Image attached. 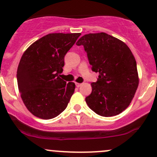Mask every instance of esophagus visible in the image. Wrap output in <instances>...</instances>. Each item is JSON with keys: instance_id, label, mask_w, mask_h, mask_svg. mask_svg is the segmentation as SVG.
Returning a JSON list of instances; mask_svg holds the SVG:
<instances>
[{"instance_id": "34e87169", "label": "esophagus", "mask_w": 157, "mask_h": 157, "mask_svg": "<svg viewBox=\"0 0 157 157\" xmlns=\"http://www.w3.org/2000/svg\"><path fill=\"white\" fill-rule=\"evenodd\" d=\"M82 85V83H76V86H77V87H80V86Z\"/></svg>"}]
</instances>
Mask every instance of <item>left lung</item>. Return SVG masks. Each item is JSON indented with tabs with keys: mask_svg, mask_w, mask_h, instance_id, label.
Segmentation results:
<instances>
[{
	"mask_svg": "<svg viewBox=\"0 0 157 157\" xmlns=\"http://www.w3.org/2000/svg\"><path fill=\"white\" fill-rule=\"evenodd\" d=\"M92 71L99 73L85 100L92 110L103 117L114 116L128 107L138 86L137 63L128 45L105 33L82 36Z\"/></svg>",
	"mask_w": 157,
	"mask_h": 157,
	"instance_id": "obj_1",
	"label": "left lung"
}]
</instances>
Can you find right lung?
Segmentation results:
<instances>
[{
	"mask_svg": "<svg viewBox=\"0 0 157 157\" xmlns=\"http://www.w3.org/2000/svg\"><path fill=\"white\" fill-rule=\"evenodd\" d=\"M80 33H50L23 53L17 72V83L23 103L33 115L51 119L67 106L75 83L60 78L64 56Z\"/></svg>",
	"mask_w": 157,
	"mask_h": 157,
	"instance_id": "right-lung-1",
	"label": "right lung"
}]
</instances>
